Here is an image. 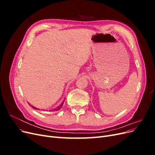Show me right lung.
I'll return each instance as SVG.
<instances>
[{"label": "right lung", "mask_w": 155, "mask_h": 155, "mask_svg": "<svg viewBox=\"0 0 155 155\" xmlns=\"http://www.w3.org/2000/svg\"><path fill=\"white\" fill-rule=\"evenodd\" d=\"M64 101L62 102V104H61L60 105H59L58 107H56L55 109H53V110L58 111V110H59L60 109H61V107H63V104H64ZM31 107H32V108H34V109H35V110H39V109H37V108H36V107H34V106H32V105H31ZM49 111H50V110H49Z\"/></svg>", "instance_id": "obj_1"}]
</instances>
